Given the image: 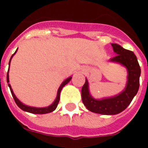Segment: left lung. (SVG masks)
Returning a JSON list of instances; mask_svg holds the SVG:
<instances>
[{
	"label": "left lung",
	"instance_id": "obj_1",
	"mask_svg": "<svg viewBox=\"0 0 148 148\" xmlns=\"http://www.w3.org/2000/svg\"><path fill=\"white\" fill-rule=\"evenodd\" d=\"M112 47L117 55L111 58L110 61L121 64L128 71V81L125 90L116 97L95 100L89 94L87 80L81 89L82 101L87 109L101 114H117L125 110L138 93L140 85V67L135 54L117 44H112Z\"/></svg>",
	"mask_w": 148,
	"mask_h": 148
}]
</instances>
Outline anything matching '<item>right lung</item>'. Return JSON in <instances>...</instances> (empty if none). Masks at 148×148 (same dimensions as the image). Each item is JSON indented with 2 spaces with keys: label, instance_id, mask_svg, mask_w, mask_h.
<instances>
[{
  "label": "right lung",
  "instance_id": "right-lung-1",
  "mask_svg": "<svg viewBox=\"0 0 148 148\" xmlns=\"http://www.w3.org/2000/svg\"><path fill=\"white\" fill-rule=\"evenodd\" d=\"M17 49L15 51V53L17 52ZM15 53L14 54H15ZM13 54L11 56V58H10V60H11V58L12 57L14 56ZM10 60L9 61V66H10ZM8 71H9V70H8ZM8 74H7V81H8V83L9 82V74H8ZM71 77H69V78L66 79L62 84H61V85L60 86V88L58 89V95H57V97H56L55 101L53 102L51 105H50L49 107H47V108H32V107H28V106H26L23 104V103L21 102V101L18 100V99L16 97V96L14 95V92H13L12 89H11V87H10V84H8V86H9V88H10V92H11V95L13 96V98L14 100L15 103H17V105L19 107L21 110H24V111H27V112H29V113H32V114H47V113H51L52 111L55 110L56 108H57V106H58V103H59V101H60V91L62 90V88L64 87L66 84H67L68 82H69L71 80Z\"/></svg>",
  "mask_w": 148,
  "mask_h": 148
}]
</instances>
